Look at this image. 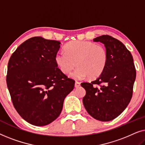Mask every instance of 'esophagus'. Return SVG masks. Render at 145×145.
I'll return each mask as SVG.
<instances>
[{
	"label": "esophagus",
	"instance_id": "esophagus-1",
	"mask_svg": "<svg viewBox=\"0 0 145 145\" xmlns=\"http://www.w3.org/2000/svg\"><path fill=\"white\" fill-rule=\"evenodd\" d=\"M80 86V82H78V81H76V82H75V87H76V88H78Z\"/></svg>",
	"mask_w": 145,
	"mask_h": 145
}]
</instances>
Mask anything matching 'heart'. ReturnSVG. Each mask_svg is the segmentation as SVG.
Wrapping results in <instances>:
<instances>
[{
    "label": "heart",
    "mask_w": 145,
    "mask_h": 145,
    "mask_svg": "<svg viewBox=\"0 0 145 145\" xmlns=\"http://www.w3.org/2000/svg\"><path fill=\"white\" fill-rule=\"evenodd\" d=\"M65 52L55 55V63L61 72L69 74L73 69H77L71 74L74 79L96 78L103 72L108 62V53L100 45L88 41H72L65 46Z\"/></svg>",
    "instance_id": "heart-1"
}]
</instances>
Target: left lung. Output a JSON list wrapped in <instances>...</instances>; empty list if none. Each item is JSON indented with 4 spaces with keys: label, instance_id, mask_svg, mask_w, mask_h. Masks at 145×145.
<instances>
[{
    "label": "left lung",
    "instance_id": "8db88e82",
    "mask_svg": "<svg viewBox=\"0 0 145 145\" xmlns=\"http://www.w3.org/2000/svg\"><path fill=\"white\" fill-rule=\"evenodd\" d=\"M94 41L104 43L108 62L98 78L81 83L86 90L83 104L92 118L109 121L120 116L129 104L136 69L131 53L118 39L103 35L94 38Z\"/></svg>",
    "mask_w": 145,
    "mask_h": 145
}]
</instances>
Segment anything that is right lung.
<instances>
[{"mask_svg": "<svg viewBox=\"0 0 145 145\" xmlns=\"http://www.w3.org/2000/svg\"><path fill=\"white\" fill-rule=\"evenodd\" d=\"M58 41L33 37L20 45L8 63L7 84L13 106L24 120L44 126L60 115L75 81L55 61Z\"/></svg>", "mask_w": 145, "mask_h": 145, "instance_id": "right-lung-1", "label": "right lung"}]
</instances>
